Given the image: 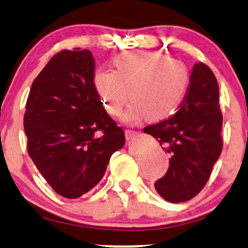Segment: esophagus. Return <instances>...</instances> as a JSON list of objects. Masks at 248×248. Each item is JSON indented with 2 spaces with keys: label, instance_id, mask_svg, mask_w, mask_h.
<instances>
[{
  "label": "esophagus",
  "instance_id": "esophagus-1",
  "mask_svg": "<svg viewBox=\"0 0 248 248\" xmlns=\"http://www.w3.org/2000/svg\"><path fill=\"white\" fill-rule=\"evenodd\" d=\"M137 134H138V132H137V131L126 130V131H125V139H126V140H131V139H133L134 137L137 136Z\"/></svg>",
  "mask_w": 248,
  "mask_h": 248
}]
</instances>
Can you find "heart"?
Masks as SVG:
<instances>
[{
  "label": "heart",
  "instance_id": "heart-1",
  "mask_svg": "<svg viewBox=\"0 0 248 248\" xmlns=\"http://www.w3.org/2000/svg\"><path fill=\"white\" fill-rule=\"evenodd\" d=\"M115 72L99 70L94 85L107 111L121 115L132 101L124 121L136 124L146 116L157 122L172 115L184 97L189 81L185 63L154 51H126L114 60Z\"/></svg>",
  "mask_w": 248,
  "mask_h": 248
}]
</instances>
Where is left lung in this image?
<instances>
[{
	"label": "left lung",
	"instance_id": "obj_1",
	"mask_svg": "<svg viewBox=\"0 0 248 248\" xmlns=\"http://www.w3.org/2000/svg\"><path fill=\"white\" fill-rule=\"evenodd\" d=\"M222 123L217 80L206 64L195 63L178 111L143 129L170 155L167 173L155 182L164 200L184 202L203 188L222 152Z\"/></svg>",
	"mask_w": 248,
	"mask_h": 248
}]
</instances>
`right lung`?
<instances>
[{"mask_svg":"<svg viewBox=\"0 0 248 248\" xmlns=\"http://www.w3.org/2000/svg\"><path fill=\"white\" fill-rule=\"evenodd\" d=\"M87 49L62 50L33 81L24 129L27 152L56 193L76 199L102 179L124 131L107 114Z\"/></svg>","mask_w":248,"mask_h":248,"instance_id":"add662e5","label":"right lung"}]
</instances>
